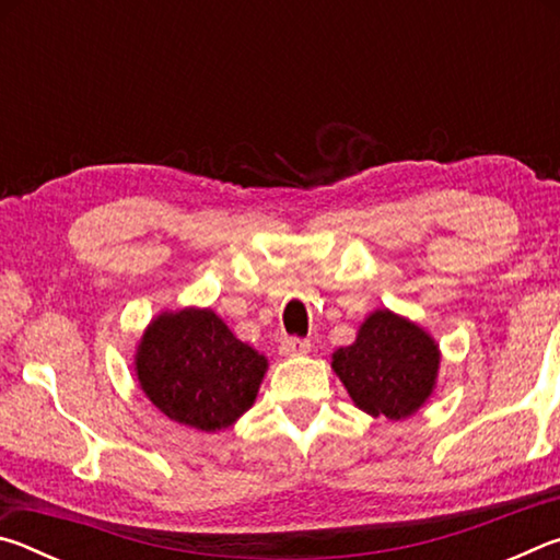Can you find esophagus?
<instances>
[{
    "instance_id": "esophagus-1",
    "label": "esophagus",
    "mask_w": 560,
    "mask_h": 560,
    "mask_svg": "<svg viewBox=\"0 0 560 560\" xmlns=\"http://www.w3.org/2000/svg\"><path fill=\"white\" fill-rule=\"evenodd\" d=\"M279 350H281V355H287V358L303 355V353H308V350H311V343H308V340H303V338H283Z\"/></svg>"
}]
</instances>
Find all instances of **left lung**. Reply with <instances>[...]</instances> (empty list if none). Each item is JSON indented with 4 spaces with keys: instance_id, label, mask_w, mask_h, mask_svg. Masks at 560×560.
<instances>
[{
    "instance_id": "left-lung-1",
    "label": "left lung",
    "mask_w": 560,
    "mask_h": 560,
    "mask_svg": "<svg viewBox=\"0 0 560 560\" xmlns=\"http://www.w3.org/2000/svg\"><path fill=\"white\" fill-rule=\"evenodd\" d=\"M330 365L360 410L405 420L434 390L440 346L412 320L377 308L360 324L355 343L336 350Z\"/></svg>"
}]
</instances>
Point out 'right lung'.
Listing matches in <instances>:
<instances>
[{"label": "right lung", "mask_w": 560, "mask_h": 560, "mask_svg": "<svg viewBox=\"0 0 560 560\" xmlns=\"http://www.w3.org/2000/svg\"><path fill=\"white\" fill-rule=\"evenodd\" d=\"M267 358L242 343L212 308L165 311L136 350L138 383L160 412L187 428L217 432L257 400Z\"/></svg>", "instance_id": "add662e5"}]
</instances>
